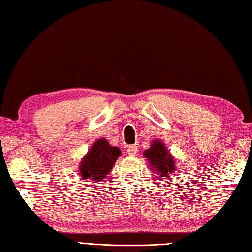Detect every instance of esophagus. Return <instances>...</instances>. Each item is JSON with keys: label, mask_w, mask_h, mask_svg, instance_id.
I'll use <instances>...</instances> for the list:
<instances>
[{"label": "esophagus", "mask_w": 252, "mask_h": 252, "mask_svg": "<svg viewBox=\"0 0 252 252\" xmlns=\"http://www.w3.org/2000/svg\"><path fill=\"white\" fill-rule=\"evenodd\" d=\"M137 152V146L136 145H130L126 149V153L127 155H130V156H134Z\"/></svg>", "instance_id": "esophagus-1"}]
</instances>
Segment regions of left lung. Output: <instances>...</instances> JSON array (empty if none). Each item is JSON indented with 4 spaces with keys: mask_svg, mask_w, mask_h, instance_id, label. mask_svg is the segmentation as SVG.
Masks as SVG:
<instances>
[{
    "mask_svg": "<svg viewBox=\"0 0 252 252\" xmlns=\"http://www.w3.org/2000/svg\"><path fill=\"white\" fill-rule=\"evenodd\" d=\"M144 157L149 163V169L159 176H169L175 171V159L169 153L162 141L154 140L151 147L144 152Z\"/></svg>",
    "mask_w": 252,
    "mask_h": 252,
    "instance_id": "8db88e82",
    "label": "left lung"
}]
</instances>
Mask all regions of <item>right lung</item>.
I'll return each instance as SVG.
<instances>
[{"label": "right lung", "mask_w": 252, "mask_h": 252, "mask_svg": "<svg viewBox=\"0 0 252 252\" xmlns=\"http://www.w3.org/2000/svg\"><path fill=\"white\" fill-rule=\"evenodd\" d=\"M120 155L121 151L119 148L111 146L106 138H99L93 143L81 159L79 164L80 176L92 183L103 181L114 168Z\"/></svg>", "instance_id": "add662e5"}]
</instances>
